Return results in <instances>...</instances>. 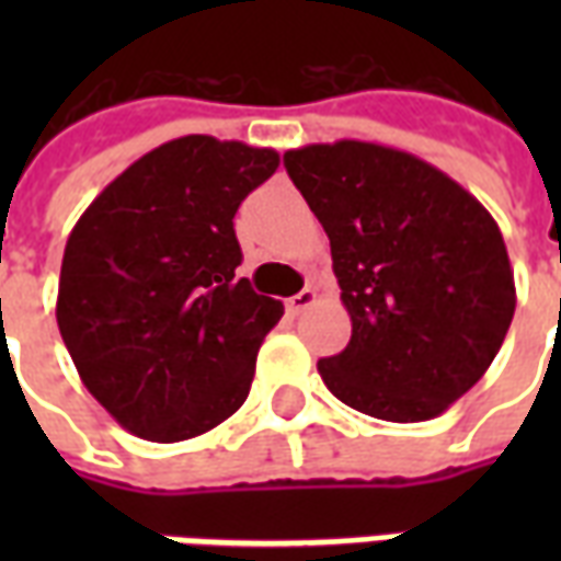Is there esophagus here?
<instances>
[{"instance_id": "obj_1", "label": "esophagus", "mask_w": 561, "mask_h": 561, "mask_svg": "<svg viewBox=\"0 0 561 561\" xmlns=\"http://www.w3.org/2000/svg\"><path fill=\"white\" fill-rule=\"evenodd\" d=\"M316 288H304V291L300 294H294V297H288V312H291V316H300V312H306V309H309V306L316 304Z\"/></svg>"}]
</instances>
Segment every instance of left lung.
I'll list each match as a JSON object with an SVG mask.
<instances>
[{"instance_id":"1","label":"left lung","mask_w":561,"mask_h":561,"mask_svg":"<svg viewBox=\"0 0 561 561\" xmlns=\"http://www.w3.org/2000/svg\"><path fill=\"white\" fill-rule=\"evenodd\" d=\"M330 237L352 342L318 360L328 390L393 423L438 417L490 369L517 306L505 240L430 161L369 140L288 149Z\"/></svg>"}]
</instances>
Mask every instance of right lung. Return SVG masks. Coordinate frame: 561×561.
<instances>
[{"mask_svg": "<svg viewBox=\"0 0 561 561\" xmlns=\"http://www.w3.org/2000/svg\"><path fill=\"white\" fill-rule=\"evenodd\" d=\"M279 152L185 135L149 149L68 237L56 324L80 381L119 426L183 442L249 397L282 300L237 276L233 213Z\"/></svg>", "mask_w": 561, "mask_h": 561, "instance_id": "obj_1", "label": "right lung"}]
</instances>
